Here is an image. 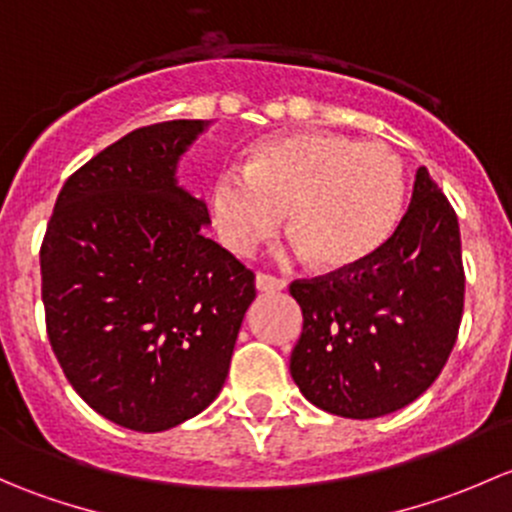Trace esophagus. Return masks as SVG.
Returning a JSON list of instances; mask_svg holds the SVG:
<instances>
[{"label":"esophagus","mask_w":512,"mask_h":512,"mask_svg":"<svg viewBox=\"0 0 512 512\" xmlns=\"http://www.w3.org/2000/svg\"><path fill=\"white\" fill-rule=\"evenodd\" d=\"M255 287L260 289V292H282V289L287 287V282L280 280V277H272V275H265V272H260V275L255 277Z\"/></svg>","instance_id":"1"}]
</instances>
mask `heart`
<instances>
[{"label": "heart", "instance_id": "1", "mask_svg": "<svg viewBox=\"0 0 512 512\" xmlns=\"http://www.w3.org/2000/svg\"><path fill=\"white\" fill-rule=\"evenodd\" d=\"M406 170L384 141L337 131L267 136L242 153L240 170L210 183V215L232 255H250L285 213L297 255L322 272H349L386 245L399 225Z\"/></svg>", "mask_w": 512, "mask_h": 512}]
</instances>
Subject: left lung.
I'll return each instance as SVG.
<instances>
[{"label": "left lung", "instance_id": "1", "mask_svg": "<svg viewBox=\"0 0 512 512\" xmlns=\"http://www.w3.org/2000/svg\"><path fill=\"white\" fill-rule=\"evenodd\" d=\"M461 230L446 195L418 168L394 235L364 265L289 294L302 337L289 374L309 404L344 418H376L416 401L446 366L463 317Z\"/></svg>", "mask_w": 512, "mask_h": 512}]
</instances>
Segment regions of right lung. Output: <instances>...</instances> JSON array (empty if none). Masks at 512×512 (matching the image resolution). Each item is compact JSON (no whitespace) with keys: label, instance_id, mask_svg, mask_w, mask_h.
<instances>
[{"label":"right lung","instance_id":"1","mask_svg":"<svg viewBox=\"0 0 512 512\" xmlns=\"http://www.w3.org/2000/svg\"><path fill=\"white\" fill-rule=\"evenodd\" d=\"M210 121L138 128L76 170L41 245L51 349L108 421L168 431L218 399L255 275L203 235L178 160Z\"/></svg>","mask_w":512,"mask_h":512}]
</instances>
